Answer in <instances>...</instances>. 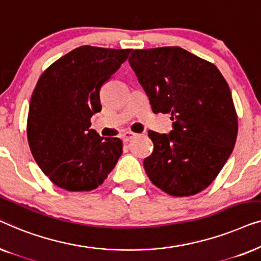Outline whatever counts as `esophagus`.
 Masks as SVG:
<instances>
[{
    "mask_svg": "<svg viewBox=\"0 0 261 261\" xmlns=\"http://www.w3.org/2000/svg\"><path fill=\"white\" fill-rule=\"evenodd\" d=\"M137 137H138L137 133H133V132H130V130H127V132H124V133L122 134V140L124 142H128V141H130L132 139H134V138H137Z\"/></svg>",
    "mask_w": 261,
    "mask_h": 261,
    "instance_id": "34e87169",
    "label": "esophagus"
}]
</instances>
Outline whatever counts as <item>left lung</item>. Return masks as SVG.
I'll list each match as a JSON object with an SVG mask.
<instances>
[{"mask_svg": "<svg viewBox=\"0 0 261 261\" xmlns=\"http://www.w3.org/2000/svg\"><path fill=\"white\" fill-rule=\"evenodd\" d=\"M153 113H170L169 134L149 130L154 145L144 166L171 196L208 188L233 152L238 117L226 80L214 64L177 46L134 49L128 59Z\"/></svg>", "mask_w": 261, "mask_h": 261, "instance_id": "1", "label": "left lung"}]
</instances>
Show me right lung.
<instances>
[{
    "label": "right lung",
    "mask_w": 261,
    "mask_h": 261,
    "mask_svg": "<svg viewBox=\"0 0 261 261\" xmlns=\"http://www.w3.org/2000/svg\"><path fill=\"white\" fill-rule=\"evenodd\" d=\"M130 51L81 46L39 78L31 97L27 139L35 162L57 187L94 190L122 154V141L99 137L90 119L102 109V85Z\"/></svg>",
    "instance_id": "obj_1"
}]
</instances>
